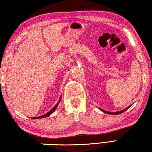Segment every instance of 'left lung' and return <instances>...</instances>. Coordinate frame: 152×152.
Masks as SVG:
<instances>
[{
  "label": "left lung",
  "mask_w": 152,
  "mask_h": 152,
  "mask_svg": "<svg viewBox=\"0 0 152 152\" xmlns=\"http://www.w3.org/2000/svg\"><path fill=\"white\" fill-rule=\"evenodd\" d=\"M132 104H131V105H129V107H127V108H125V109H123V110H121V111H117V112H109V111H107V110H103L102 109H101V108H99V107H98L99 108V109H100L101 110L102 112H103V113H106V114H109V115H119V114H121V113H123V112H125L126 110H127L131 106H132Z\"/></svg>",
  "instance_id": "1"
}]
</instances>
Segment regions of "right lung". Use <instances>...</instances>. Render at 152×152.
I'll use <instances>...</instances> for the list:
<instances>
[{
  "mask_svg": "<svg viewBox=\"0 0 152 152\" xmlns=\"http://www.w3.org/2000/svg\"><path fill=\"white\" fill-rule=\"evenodd\" d=\"M61 96H60V99H59V101L58 102V103L56 104L54 107H53L52 109H51L50 111L48 112L47 113H45V114L42 115V116H39V117H32V119H42V118H44V117H49L50 115H51L52 113L55 111V110H56V109H57V107L58 106L59 103H60V101H61Z\"/></svg>",
  "mask_w": 152,
  "mask_h": 152,
  "instance_id": "obj_1",
  "label": "right lung"
}]
</instances>
